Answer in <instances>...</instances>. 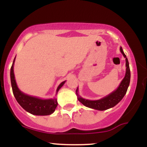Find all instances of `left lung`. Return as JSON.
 Returning <instances> with one entry per match:
<instances>
[{"label": "left lung", "instance_id": "8db88e82", "mask_svg": "<svg viewBox=\"0 0 147 147\" xmlns=\"http://www.w3.org/2000/svg\"><path fill=\"white\" fill-rule=\"evenodd\" d=\"M120 52H122L123 56L126 58V74L124 78L122 79V82L119 84V87L115 90L111 92L110 95H107L104 98L99 99V100H88L82 97H81L78 94V89L76 90V94L77 95L78 100L84 104L86 107L90 109H96L99 111H104L111 109L117 104L122 100L124 96L126 95L128 87L130 84V79H131V72H130L129 63L125 54L124 53L122 47L120 48Z\"/></svg>", "mask_w": 147, "mask_h": 147}]
</instances>
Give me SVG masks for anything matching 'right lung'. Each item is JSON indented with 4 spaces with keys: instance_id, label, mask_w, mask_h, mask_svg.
Listing matches in <instances>:
<instances>
[{
    "instance_id": "obj_1",
    "label": "right lung",
    "mask_w": 147,
    "mask_h": 147,
    "mask_svg": "<svg viewBox=\"0 0 147 147\" xmlns=\"http://www.w3.org/2000/svg\"><path fill=\"white\" fill-rule=\"evenodd\" d=\"M15 59L13 61L12 65L10 70V78H11V88H12L13 94L18 104L23 109H25L27 112L30 113L35 115H48L53 113L54 111L56 109L58 103L57 99H42L38 97H32L22 92L18 89L16 85V80H15L14 73V63ZM65 82L61 83L57 89V94L59 89L63 86L65 84Z\"/></svg>"
}]
</instances>
